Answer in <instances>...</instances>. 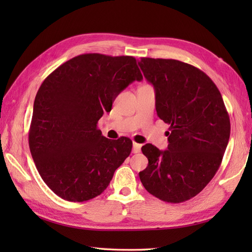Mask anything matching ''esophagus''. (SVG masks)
<instances>
[{
  "label": "esophagus",
  "mask_w": 252,
  "mask_h": 252,
  "mask_svg": "<svg viewBox=\"0 0 252 252\" xmlns=\"http://www.w3.org/2000/svg\"><path fill=\"white\" fill-rule=\"evenodd\" d=\"M141 147H142V145H141V144H137V143H133V153H134V154H138V153H140L141 152Z\"/></svg>",
  "instance_id": "esophagus-1"
}]
</instances>
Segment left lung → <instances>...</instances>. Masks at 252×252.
Listing matches in <instances>:
<instances>
[{
	"label": "left lung",
	"instance_id": "1",
	"mask_svg": "<svg viewBox=\"0 0 252 252\" xmlns=\"http://www.w3.org/2000/svg\"><path fill=\"white\" fill-rule=\"evenodd\" d=\"M144 77L156 92V110L170 125L167 151L146 144L148 165L140 172L145 189L160 200L179 203L205 189L222 162L231 122L215 82L176 60L142 57Z\"/></svg>",
	"mask_w": 252,
	"mask_h": 252
}]
</instances>
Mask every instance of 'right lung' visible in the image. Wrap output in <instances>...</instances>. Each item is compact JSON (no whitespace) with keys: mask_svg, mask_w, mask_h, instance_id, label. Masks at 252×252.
Segmentation results:
<instances>
[{"mask_svg":"<svg viewBox=\"0 0 252 252\" xmlns=\"http://www.w3.org/2000/svg\"><path fill=\"white\" fill-rule=\"evenodd\" d=\"M143 76L132 56L82 54L63 63L37 91L29 147L42 180L57 196L82 202L100 195L129 157L132 141H111L97 122L121 91Z\"/></svg>","mask_w":252,"mask_h":252,"instance_id":"right-lung-1","label":"right lung"}]
</instances>
